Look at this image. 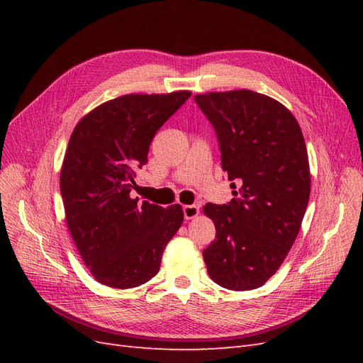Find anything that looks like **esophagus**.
<instances>
[{
	"instance_id": "34e87169",
	"label": "esophagus",
	"mask_w": 363,
	"mask_h": 363,
	"mask_svg": "<svg viewBox=\"0 0 363 363\" xmlns=\"http://www.w3.org/2000/svg\"><path fill=\"white\" fill-rule=\"evenodd\" d=\"M199 213H200V206H196V204L183 206V215L186 219H192Z\"/></svg>"
}]
</instances>
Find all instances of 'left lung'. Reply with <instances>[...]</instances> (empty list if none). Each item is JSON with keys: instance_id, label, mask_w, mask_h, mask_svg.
<instances>
[{"instance_id": "8db88e82", "label": "left lung", "mask_w": 363, "mask_h": 363, "mask_svg": "<svg viewBox=\"0 0 363 363\" xmlns=\"http://www.w3.org/2000/svg\"><path fill=\"white\" fill-rule=\"evenodd\" d=\"M212 124L235 199L204 206L216 239L203 251L207 274L232 291L260 288L300 232L311 195L301 128L286 107L252 91L195 95Z\"/></svg>"}]
</instances>
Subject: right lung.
<instances>
[{
  "instance_id": "add662e5",
  "label": "right lung",
  "mask_w": 363,
  "mask_h": 363,
  "mask_svg": "<svg viewBox=\"0 0 363 363\" xmlns=\"http://www.w3.org/2000/svg\"><path fill=\"white\" fill-rule=\"evenodd\" d=\"M192 94H130L98 106L75 125L60 172L67 224L86 267L106 286L136 288L160 268L183 223L168 208L131 199L157 130Z\"/></svg>"
}]
</instances>
